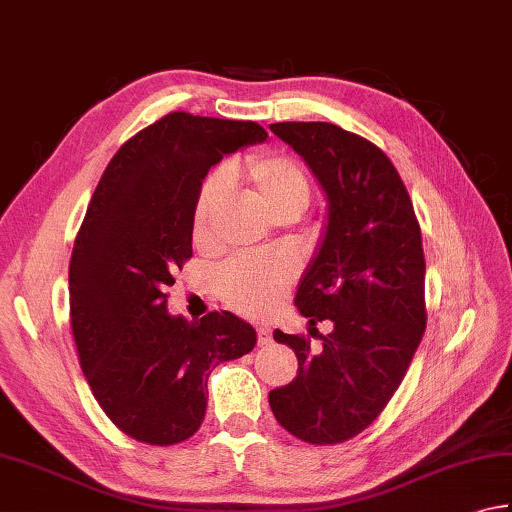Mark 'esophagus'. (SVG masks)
Wrapping results in <instances>:
<instances>
[{
  "label": "esophagus",
  "instance_id": "34e87169",
  "mask_svg": "<svg viewBox=\"0 0 512 512\" xmlns=\"http://www.w3.org/2000/svg\"><path fill=\"white\" fill-rule=\"evenodd\" d=\"M256 334H258V343L265 345L272 341V330L267 325H256Z\"/></svg>",
  "mask_w": 512,
  "mask_h": 512
}]
</instances>
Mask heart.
<instances>
[{
    "instance_id": "heart-1",
    "label": "heart",
    "mask_w": 512,
    "mask_h": 512,
    "mask_svg": "<svg viewBox=\"0 0 512 512\" xmlns=\"http://www.w3.org/2000/svg\"><path fill=\"white\" fill-rule=\"evenodd\" d=\"M243 180L260 209L272 218L285 214L301 216L310 202V182L292 158L281 153H260L240 169H229L225 176H211L194 209V236L205 240L211 214L223 200L227 182ZM294 278L292 260L283 254H243L231 258L218 269L214 287L220 301L231 310L247 316H260L272 310Z\"/></svg>"
}]
</instances>
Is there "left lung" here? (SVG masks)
<instances>
[{
  "instance_id": "8db88e82",
  "label": "left lung",
  "mask_w": 512,
  "mask_h": 512,
  "mask_svg": "<svg viewBox=\"0 0 512 512\" xmlns=\"http://www.w3.org/2000/svg\"><path fill=\"white\" fill-rule=\"evenodd\" d=\"M269 129L305 160L327 200L294 305L310 334L332 321L318 352L305 336L274 330V341L294 350L298 374L269 392V408L289 435L341 443L388 406L426 330L421 229L401 176L372 142L330 122Z\"/></svg>"
}]
</instances>
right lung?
Masks as SVG:
<instances>
[{
	"instance_id": "1",
	"label": "right lung",
	"mask_w": 512,
	"mask_h": 512,
	"mask_svg": "<svg viewBox=\"0 0 512 512\" xmlns=\"http://www.w3.org/2000/svg\"><path fill=\"white\" fill-rule=\"evenodd\" d=\"M265 140L256 122L169 113L122 144L86 209L69 267L77 354L106 417L142 443L194 435L211 370L254 350L256 330L236 314H169L167 287L191 258L209 169Z\"/></svg>"
}]
</instances>
